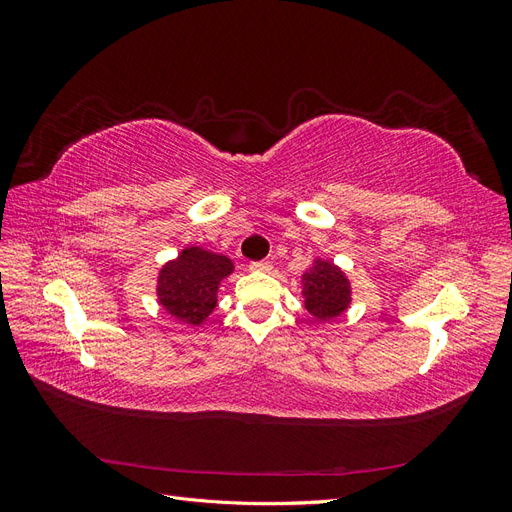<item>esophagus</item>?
Segmentation results:
<instances>
[{"label": "esophagus", "instance_id": "34e87169", "mask_svg": "<svg viewBox=\"0 0 512 512\" xmlns=\"http://www.w3.org/2000/svg\"><path fill=\"white\" fill-rule=\"evenodd\" d=\"M250 269H252V271H260V273H269V271H271V262H265V260L252 262Z\"/></svg>", "mask_w": 512, "mask_h": 512}]
</instances>
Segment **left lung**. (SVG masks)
I'll list each match as a JSON object with an SVG mask.
<instances>
[{"label": "left lung", "instance_id": "obj_1", "mask_svg": "<svg viewBox=\"0 0 512 512\" xmlns=\"http://www.w3.org/2000/svg\"><path fill=\"white\" fill-rule=\"evenodd\" d=\"M301 282L305 309L320 322L342 316L352 301L350 280L329 260L316 258L312 269L303 273Z\"/></svg>", "mask_w": 512, "mask_h": 512}]
</instances>
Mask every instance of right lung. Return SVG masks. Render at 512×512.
<instances>
[{
  "label": "right lung",
  "mask_w": 512,
  "mask_h": 512,
  "mask_svg": "<svg viewBox=\"0 0 512 512\" xmlns=\"http://www.w3.org/2000/svg\"><path fill=\"white\" fill-rule=\"evenodd\" d=\"M235 271L232 260L190 245L168 260L158 275V303L175 320L198 327L218 305L222 280Z\"/></svg>",
  "instance_id": "right-lung-1"
}]
</instances>
